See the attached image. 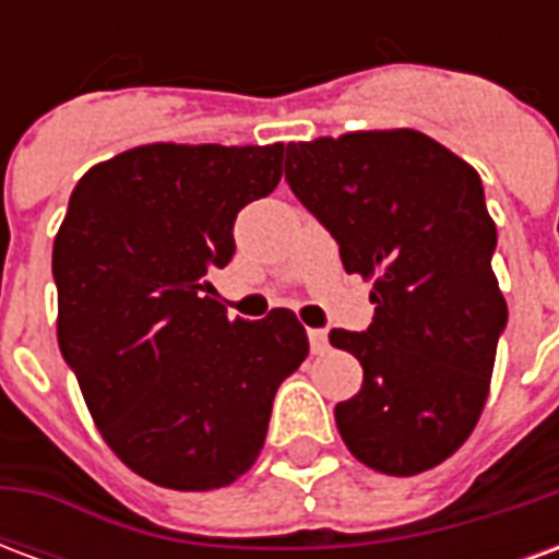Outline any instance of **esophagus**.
<instances>
[{"label":"esophagus","mask_w":559,"mask_h":559,"mask_svg":"<svg viewBox=\"0 0 559 559\" xmlns=\"http://www.w3.org/2000/svg\"><path fill=\"white\" fill-rule=\"evenodd\" d=\"M308 341H311V353H317V356L329 350V335L323 329H308Z\"/></svg>","instance_id":"1"}]
</instances>
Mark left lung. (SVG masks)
<instances>
[{"instance_id": "left-lung-1", "label": "left lung", "mask_w": 559, "mask_h": 559, "mask_svg": "<svg viewBox=\"0 0 559 559\" xmlns=\"http://www.w3.org/2000/svg\"><path fill=\"white\" fill-rule=\"evenodd\" d=\"M284 176L344 269L374 278L371 326L329 332L365 371L335 407L344 443L389 476L437 467L479 421L509 320L479 173L395 128L287 143Z\"/></svg>"}]
</instances>
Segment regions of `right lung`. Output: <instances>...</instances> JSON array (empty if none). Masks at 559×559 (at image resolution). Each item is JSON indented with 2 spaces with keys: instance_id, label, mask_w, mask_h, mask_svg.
I'll use <instances>...</instances> for the list:
<instances>
[{
  "instance_id": "right-lung-1",
  "label": "right lung",
  "mask_w": 559,
  "mask_h": 559,
  "mask_svg": "<svg viewBox=\"0 0 559 559\" xmlns=\"http://www.w3.org/2000/svg\"><path fill=\"white\" fill-rule=\"evenodd\" d=\"M284 146L128 148L71 191L53 242L59 350L98 431L143 479L224 488L263 449L281 380L308 356L287 308L227 320L212 269L239 209L275 191Z\"/></svg>"
}]
</instances>
